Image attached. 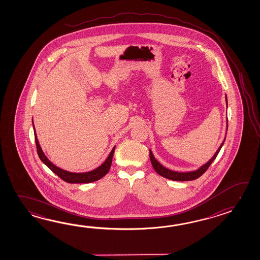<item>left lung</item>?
Segmentation results:
<instances>
[{
    "instance_id": "8db88e82",
    "label": "left lung",
    "mask_w": 260,
    "mask_h": 260,
    "mask_svg": "<svg viewBox=\"0 0 260 260\" xmlns=\"http://www.w3.org/2000/svg\"><path fill=\"white\" fill-rule=\"evenodd\" d=\"M226 107H228L226 95ZM226 130H228V120H226ZM224 142H225V139L223 140V142L221 143L219 148L216 150V153L211 158L210 160H208L204 166H201L197 170H194V171L176 172L169 170V169H167L165 166H161L160 162L155 159V157L153 156V154H152V152H151L150 149H149V158H150L151 165L153 166L155 171L157 172L161 177H166V178H168V179H171V180H175V181H189V180H194V179H196V178L201 177V176L208 169V167L211 166V164L216 159V156L218 154V152L220 151L221 148H222Z\"/></svg>"
}]
</instances>
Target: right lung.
Wrapping results in <instances>:
<instances>
[{
	"instance_id": "add662e5",
	"label": "right lung",
	"mask_w": 260,
	"mask_h": 260,
	"mask_svg": "<svg viewBox=\"0 0 260 260\" xmlns=\"http://www.w3.org/2000/svg\"><path fill=\"white\" fill-rule=\"evenodd\" d=\"M34 138H35V143H36V147H37V152L39 155V158L41 160L44 162L45 166H47L49 169L55 173V175H57L58 177H60L61 179H63L64 181L68 183H91L100 180V178L105 176L106 174L109 172L110 168H111V161H112V157H113V153H114V149H115V146L113 147V149H111V153L108 156V158L106 159L105 161L99 166L98 168H95L92 171L85 172V173H72V172L66 171L63 170L59 167L55 166L54 164H52L48 158L45 156V154L43 151V149L40 146L38 138H37V135L35 132V128H34Z\"/></svg>"
}]
</instances>
